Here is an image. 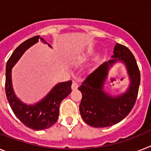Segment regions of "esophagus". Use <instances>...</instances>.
<instances>
[{"label":"esophagus","mask_w":151,"mask_h":151,"mask_svg":"<svg viewBox=\"0 0 151 151\" xmlns=\"http://www.w3.org/2000/svg\"><path fill=\"white\" fill-rule=\"evenodd\" d=\"M78 88V84H77L76 82H73L72 83V85H71V89L73 90H76Z\"/></svg>","instance_id":"obj_1"}]
</instances>
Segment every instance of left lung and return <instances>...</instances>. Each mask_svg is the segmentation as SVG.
Wrapping results in <instances>:
<instances>
[{
	"instance_id": "left-lung-1",
	"label": "left lung",
	"mask_w": 151,
	"mask_h": 151,
	"mask_svg": "<svg viewBox=\"0 0 151 151\" xmlns=\"http://www.w3.org/2000/svg\"><path fill=\"white\" fill-rule=\"evenodd\" d=\"M112 59L91 72L78 90L82 93L80 112L83 121L94 128L117 124L132 111L137 99L141 75L133 54L127 47L116 43ZM116 63L126 67L129 84L121 94L113 95L104 90L108 72Z\"/></svg>"
}]
</instances>
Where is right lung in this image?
<instances>
[{
	"label": "right lung",
	"mask_w": 151,
	"mask_h": 151,
	"mask_svg": "<svg viewBox=\"0 0 151 151\" xmlns=\"http://www.w3.org/2000/svg\"><path fill=\"white\" fill-rule=\"evenodd\" d=\"M40 40L48 44L39 36H34L23 42L16 48L6 62V96L15 115L23 124L35 131L49 128L57 122L59 115V106L61 101L71 93L72 81L61 82L55 84L45 96L32 104L24 103L17 96L12 83V68L18 62L25 52ZM50 48H52L48 44Z\"/></svg>",
	"instance_id": "add662e5"
}]
</instances>
